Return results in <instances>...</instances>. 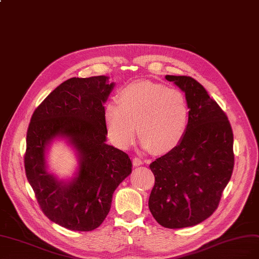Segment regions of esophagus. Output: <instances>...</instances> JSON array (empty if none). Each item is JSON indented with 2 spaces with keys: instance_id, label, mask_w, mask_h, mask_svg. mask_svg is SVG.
<instances>
[{
  "instance_id": "34e87169",
  "label": "esophagus",
  "mask_w": 259,
  "mask_h": 259,
  "mask_svg": "<svg viewBox=\"0 0 259 259\" xmlns=\"http://www.w3.org/2000/svg\"><path fill=\"white\" fill-rule=\"evenodd\" d=\"M133 164H134V166H140V165H142V160L139 157H134Z\"/></svg>"
}]
</instances>
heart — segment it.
Masks as SVG:
<instances>
[{
	"mask_svg": "<svg viewBox=\"0 0 259 259\" xmlns=\"http://www.w3.org/2000/svg\"><path fill=\"white\" fill-rule=\"evenodd\" d=\"M117 99L118 103L106 105L105 121L118 147L134 144L136 124L142 145L155 153H168L181 144L190 119L189 102L182 91L140 81L122 88Z\"/></svg>",
	"mask_w": 259,
	"mask_h": 259,
	"instance_id": "1",
	"label": "heart"
}]
</instances>
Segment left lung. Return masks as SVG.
<instances>
[{"label": "left lung", "mask_w": 259, "mask_h": 259, "mask_svg": "<svg viewBox=\"0 0 259 259\" xmlns=\"http://www.w3.org/2000/svg\"><path fill=\"white\" fill-rule=\"evenodd\" d=\"M189 102L190 119L181 144L150 164L155 182L149 209L159 225H197L214 212L233 175L234 134L226 113L190 76L166 75Z\"/></svg>", "instance_id": "1"}]
</instances>
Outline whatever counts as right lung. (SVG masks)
<instances>
[{
	"label": "right lung",
	"mask_w": 259,
	"mask_h": 259,
	"mask_svg": "<svg viewBox=\"0 0 259 259\" xmlns=\"http://www.w3.org/2000/svg\"><path fill=\"white\" fill-rule=\"evenodd\" d=\"M107 79L75 77L61 83L34 110L26 132L24 168L35 197L45 215L70 230L99 227L113 192L132 172L128 154L105 142L104 103L113 88ZM57 136L67 137L80 155L78 176L67 185L44 167V149Z\"/></svg>",
	"instance_id": "right-lung-1"
}]
</instances>
